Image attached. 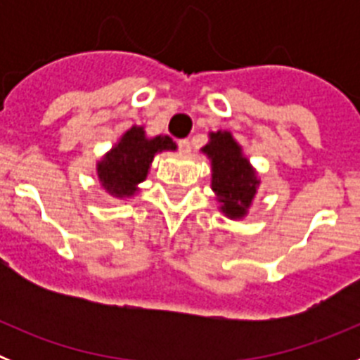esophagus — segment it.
Masks as SVG:
<instances>
[{"label":"esophagus","instance_id":"obj_1","mask_svg":"<svg viewBox=\"0 0 360 360\" xmlns=\"http://www.w3.org/2000/svg\"><path fill=\"white\" fill-rule=\"evenodd\" d=\"M178 149L184 153V155H187V153L191 151V142L187 141V139H182V141H178Z\"/></svg>","mask_w":360,"mask_h":360}]
</instances>
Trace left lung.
<instances>
[{
    "instance_id": "8db88e82",
    "label": "left lung",
    "mask_w": 360,
    "mask_h": 360,
    "mask_svg": "<svg viewBox=\"0 0 360 360\" xmlns=\"http://www.w3.org/2000/svg\"><path fill=\"white\" fill-rule=\"evenodd\" d=\"M211 158V187L221 212L231 219L243 218L257 193L259 178L243 157L241 146L229 131L209 133V144L202 148Z\"/></svg>"
}]
</instances>
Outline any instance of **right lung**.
I'll return each mask as SVG.
<instances>
[{"instance_id":"obj_1","label":"right lung","mask_w":360,"mask_h":360,"mask_svg":"<svg viewBox=\"0 0 360 360\" xmlns=\"http://www.w3.org/2000/svg\"><path fill=\"white\" fill-rule=\"evenodd\" d=\"M174 149L176 144L167 135L148 139L144 128L133 126L97 164L98 182L113 198H129L148 176L155 155Z\"/></svg>"}]
</instances>
